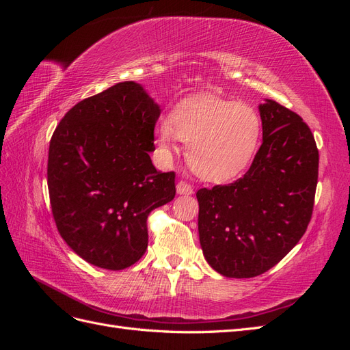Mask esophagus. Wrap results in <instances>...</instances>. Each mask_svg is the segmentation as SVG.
<instances>
[{
  "mask_svg": "<svg viewBox=\"0 0 350 350\" xmlns=\"http://www.w3.org/2000/svg\"><path fill=\"white\" fill-rule=\"evenodd\" d=\"M193 191H194V188L189 185L188 183H185V181H179L178 184H176V193L178 194H183V196H189V194H193Z\"/></svg>",
  "mask_w": 350,
  "mask_h": 350,
  "instance_id": "esophagus-1",
  "label": "esophagus"
}]
</instances>
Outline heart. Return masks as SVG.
Returning a JSON list of instances; mask_svg holds the SVG:
<instances>
[{"instance_id": "heart-1", "label": "heart", "mask_w": 350, "mask_h": 350, "mask_svg": "<svg viewBox=\"0 0 350 350\" xmlns=\"http://www.w3.org/2000/svg\"><path fill=\"white\" fill-rule=\"evenodd\" d=\"M260 113L251 105L213 94H198L178 102L167 122L156 129L163 153L175 149L176 137L187 143L193 171L211 183H224L245 171L261 140Z\"/></svg>"}]
</instances>
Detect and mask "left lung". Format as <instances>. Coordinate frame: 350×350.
<instances>
[{
	"instance_id": "8db88e82",
	"label": "left lung",
	"mask_w": 350,
	"mask_h": 350,
	"mask_svg": "<svg viewBox=\"0 0 350 350\" xmlns=\"http://www.w3.org/2000/svg\"><path fill=\"white\" fill-rule=\"evenodd\" d=\"M258 109L262 144L247 174L197 191L201 248L226 278H256L276 266L312 216L319 149L310 126L274 100Z\"/></svg>"
}]
</instances>
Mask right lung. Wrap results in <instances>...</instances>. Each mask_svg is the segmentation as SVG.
<instances>
[{"mask_svg":"<svg viewBox=\"0 0 350 350\" xmlns=\"http://www.w3.org/2000/svg\"><path fill=\"white\" fill-rule=\"evenodd\" d=\"M159 105L134 81L79 102L49 143L48 189L59 235L83 260L122 270L147 250V217L175 197V172L156 171Z\"/></svg>","mask_w":350,"mask_h":350,"instance_id":"add662e5","label":"right lung"}]
</instances>
